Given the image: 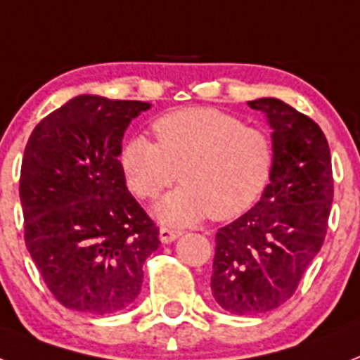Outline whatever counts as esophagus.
Listing matches in <instances>:
<instances>
[{
    "mask_svg": "<svg viewBox=\"0 0 360 360\" xmlns=\"http://www.w3.org/2000/svg\"><path fill=\"white\" fill-rule=\"evenodd\" d=\"M181 236V231H175V229H168V226H161L159 229V238H161L162 243H172L174 240Z\"/></svg>",
    "mask_w": 360,
    "mask_h": 360,
    "instance_id": "esophagus-1",
    "label": "esophagus"
}]
</instances>
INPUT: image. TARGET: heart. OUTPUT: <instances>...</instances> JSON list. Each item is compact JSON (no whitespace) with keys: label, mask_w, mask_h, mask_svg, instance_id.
<instances>
[{"label":"heart","mask_w":360,"mask_h":360,"mask_svg":"<svg viewBox=\"0 0 360 360\" xmlns=\"http://www.w3.org/2000/svg\"><path fill=\"white\" fill-rule=\"evenodd\" d=\"M157 144L134 137L120 150V166L139 198L153 199L177 179L183 185L153 208L166 225L208 216L225 221L249 210L267 188L273 141L264 129L212 108H186L153 122Z\"/></svg>","instance_id":"obj_1"}]
</instances>
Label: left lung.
Wrapping results in <instances>:
<instances>
[{
    "instance_id": "1",
    "label": "left lung",
    "mask_w": 360,
    "mask_h": 360,
    "mask_svg": "<svg viewBox=\"0 0 360 360\" xmlns=\"http://www.w3.org/2000/svg\"><path fill=\"white\" fill-rule=\"evenodd\" d=\"M273 128L274 166L262 199L216 234L214 300L234 315L276 309L319 255L333 201L328 139L315 120L278 98L250 101Z\"/></svg>"
}]
</instances>
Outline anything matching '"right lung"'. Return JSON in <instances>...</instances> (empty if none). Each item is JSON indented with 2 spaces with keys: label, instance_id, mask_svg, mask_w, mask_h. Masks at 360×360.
<instances>
[{
  "label": "right lung",
  "instance_id": "1",
  "mask_svg": "<svg viewBox=\"0 0 360 360\" xmlns=\"http://www.w3.org/2000/svg\"><path fill=\"white\" fill-rule=\"evenodd\" d=\"M148 102L80 95L32 129L20 175L25 245L54 298L113 315L134 304L159 229L126 186L124 131Z\"/></svg>",
  "mask_w": 360,
  "mask_h": 360
}]
</instances>
